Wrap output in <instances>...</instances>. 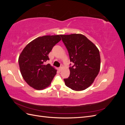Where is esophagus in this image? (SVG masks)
Segmentation results:
<instances>
[{
  "label": "esophagus",
  "mask_w": 125,
  "mask_h": 125,
  "mask_svg": "<svg viewBox=\"0 0 125 125\" xmlns=\"http://www.w3.org/2000/svg\"><path fill=\"white\" fill-rule=\"evenodd\" d=\"M62 67H60L59 68L58 70H59V71H61V70H62Z\"/></svg>",
  "instance_id": "34e87169"
}]
</instances>
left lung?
<instances>
[{
    "label": "left lung",
    "mask_w": 125,
    "mask_h": 125,
    "mask_svg": "<svg viewBox=\"0 0 125 125\" xmlns=\"http://www.w3.org/2000/svg\"><path fill=\"white\" fill-rule=\"evenodd\" d=\"M68 52L70 75L64 79L67 86L74 91H82L91 85L100 70L99 50L91 41L81 34L60 35ZM71 65V64H70Z\"/></svg>",
    "instance_id": "left-lung-1"
}]
</instances>
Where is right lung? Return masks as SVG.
I'll return each mask as SVG.
<instances>
[{
  "label": "right lung",
  "mask_w": 125,
  "mask_h": 125,
  "mask_svg": "<svg viewBox=\"0 0 125 125\" xmlns=\"http://www.w3.org/2000/svg\"><path fill=\"white\" fill-rule=\"evenodd\" d=\"M60 35L39 37L29 43L19 57L22 76L32 88L42 90L50 86L57 70L50 63L48 54L52 47L61 40Z\"/></svg>",
  "instance_id": "add662e5"
}]
</instances>
